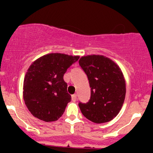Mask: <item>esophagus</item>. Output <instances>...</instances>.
Masks as SVG:
<instances>
[{
	"instance_id": "34e87169",
	"label": "esophagus",
	"mask_w": 153,
	"mask_h": 153,
	"mask_svg": "<svg viewBox=\"0 0 153 153\" xmlns=\"http://www.w3.org/2000/svg\"><path fill=\"white\" fill-rule=\"evenodd\" d=\"M77 100V95L76 94H74L72 96V101H76Z\"/></svg>"
}]
</instances>
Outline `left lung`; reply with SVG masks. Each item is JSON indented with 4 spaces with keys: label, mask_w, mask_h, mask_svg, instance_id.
Returning <instances> with one entry per match:
<instances>
[{
    "label": "left lung",
    "mask_w": 153,
    "mask_h": 153,
    "mask_svg": "<svg viewBox=\"0 0 153 153\" xmlns=\"http://www.w3.org/2000/svg\"><path fill=\"white\" fill-rule=\"evenodd\" d=\"M79 65L87 75L91 99L78 106L85 118L96 124L111 121L120 111L126 95V82L120 68L100 54L83 56Z\"/></svg>",
    "instance_id": "8db88e82"
}]
</instances>
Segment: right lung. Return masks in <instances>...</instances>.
<instances>
[{"instance_id":"1","label":"right lung","mask_w":153,"mask_h":153,"mask_svg":"<svg viewBox=\"0 0 153 153\" xmlns=\"http://www.w3.org/2000/svg\"><path fill=\"white\" fill-rule=\"evenodd\" d=\"M79 57L50 53L36 59L29 66L24 77L23 96L34 117L50 122L57 121L63 114L71 100L63 76Z\"/></svg>"}]
</instances>
